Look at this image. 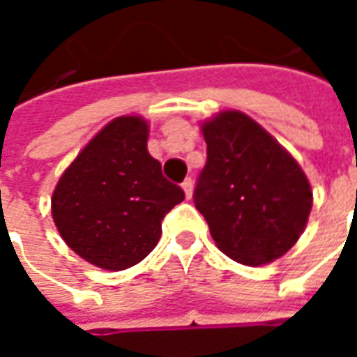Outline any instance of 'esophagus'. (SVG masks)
Here are the masks:
<instances>
[{
    "instance_id": "34e87169",
    "label": "esophagus",
    "mask_w": 357,
    "mask_h": 357,
    "mask_svg": "<svg viewBox=\"0 0 357 357\" xmlns=\"http://www.w3.org/2000/svg\"><path fill=\"white\" fill-rule=\"evenodd\" d=\"M181 189H183V193H185L187 199H191V195H193V179L187 178L183 183H181Z\"/></svg>"
}]
</instances>
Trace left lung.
Here are the masks:
<instances>
[{
    "label": "left lung",
    "instance_id": "1",
    "mask_svg": "<svg viewBox=\"0 0 357 357\" xmlns=\"http://www.w3.org/2000/svg\"><path fill=\"white\" fill-rule=\"evenodd\" d=\"M201 130L206 164L193 199L216 247L245 266L281 258L300 239L312 210L306 174L245 112L224 110Z\"/></svg>",
    "mask_w": 357,
    "mask_h": 357
}]
</instances>
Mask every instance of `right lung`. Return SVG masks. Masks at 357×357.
Segmentation results:
<instances>
[{"label":"right lung","mask_w":357,"mask_h":357,"mask_svg":"<svg viewBox=\"0 0 357 357\" xmlns=\"http://www.w3.org/2000/svg\"><path fill=\"white\" fill-rule=\"evenodd\" d=\"M149 124L118 116L82 149L51 197L61 237L97 268L120 271L156 247L162 220L185 199L147 151Z\"/></svg>","instance_id":"1"}]
</instances>
